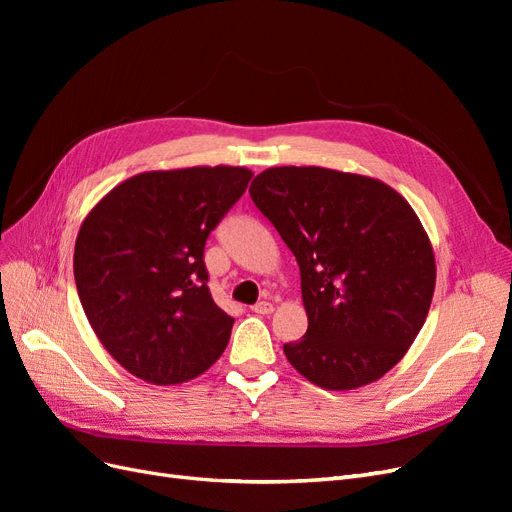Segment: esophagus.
<instances>
[{"label":"esophagus","instance_id":"34e87169","mask_svg":"<svg viewBox=\"0 0 512 512\" xmlns=\"http://www.w3.org/2000/svg\"><path fill=\"white\" fill-rule=\"evenodd\" d=\"M252 312L258 316H267L273 312V305L269 301H258L256 305H252Z\"/></svg>","mask_w":512,"mask_h":512}]
</instances>
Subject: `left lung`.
Returning <instances> with one entry per match:
<instances>
[{
    "label": "left lung",
    "instance_id": "1",
    "mask_svg": "<svg viewBox=\"0 0 512 512\" xmlns=\"http://www.w3.org/2000/svg\"><path fill=\"white\" fill-rule=\"evenodd\" d=\"M297 258L307 333L288 363L327 391L391 371L423 329L436 258L408 200L380 179L322 166H275L250 185Z\"/></svg>",
    "mask_w": 512,
    "mask_h": 512
}]
</instances>
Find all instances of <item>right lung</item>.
<instances>
[{
    "label": "right lung",
    "mask_w": 512,
    "mask_h": 512,
    "mask_svg": "<svg viewBox=\"0 0 512 512\" xmlns=\"http://www.w3.org/2000/svg\"><path fill=\"white\" fill-rule=\"evenodd\" d=\"M252 179L245 166L149 170L87 213L74 280L108 354L149 384L188 382L228 346L232 320L215 305L205 241Z\"/></svg>",
    "instance_id": "right-lung-1"
}]
</instances>
